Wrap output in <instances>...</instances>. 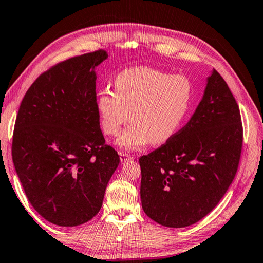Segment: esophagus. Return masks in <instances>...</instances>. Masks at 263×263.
Wrapping results in <instances>:
<instances>
[{
    "instance_id": "1",
    "label": "esophagus",
    "mask_w": 263,
    "mask_h": 263,
    "mask_svg": "<svg viewBox=\"0 0 263 263\" xmlns=\"http://www.w3.org/2000/svg\"><path fill=\"white\" fill-rule=\"evenodd\" d=\"M119 157H121V161H122V162L128 161V160H133L132 155L126 154V153H121V154H119Z\"/></svg>"
}]
</instances>
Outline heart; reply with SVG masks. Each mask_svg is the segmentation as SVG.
<instances>
[{
    "instance_id": "obj_1",
    "label": "heart",
    "mask_w": 263,
    "mask_h": 263,
    "mask_svg": "<svg viewBox=\"0 0 263 263\" xmlns=\"http://www.w3.org/2000/svg\"><path fill=\"white\" fill-rule=\"evenodd\" d=\"M114 88L115 92L102 89L95 106L106 136H118L131 117L132 123L117 140L123 149L172 139L183 125L194 97V84L186 75L147 66L121 70L114 79Z\"/></svg>"
}]
</instances>
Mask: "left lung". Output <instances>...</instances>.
<instances>
[{
    "mask_svg": "<svg viewBox=\"0 0 263 263\" xmlns=\"http://www.w3.org/2000/svg\"><path fill=\"white\" fill-rule=\"evenodd\" d=\"M242 123L237 101L213 69L190 121L139 159L142 210L167 228H185L210 213L237 174Z\"/></svg>",
    "mask_w": 263,
    "mask_h": 263,
    "instance_id": "8db88e82",
    "label": "left lung"
}]
</instances>
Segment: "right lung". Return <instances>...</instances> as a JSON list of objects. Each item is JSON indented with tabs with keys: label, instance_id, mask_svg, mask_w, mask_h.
<instances>
[{
	"label": "right lung",
	"instance_id": "obj_1",
	"mask_svg": "<svg viewBox=\"0 0 263 263\" xmlns=\"http://www.w3.org/2000/svg\"><path fill=\"white\" fill-rule=\"evenodd\" d=\"M106 58L99 50L52 66L17 114L12 161L31 205L52 224L78 226L95 217L119 164L95 106L94 68Z\"/></svg>",
	"mask_w": 263,
	"mask_h": 263
}]
</instances>
